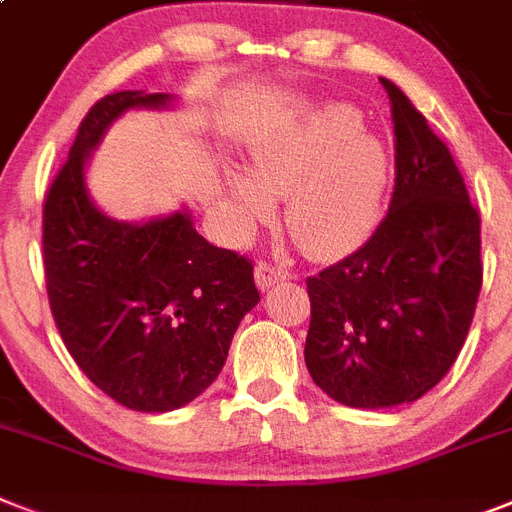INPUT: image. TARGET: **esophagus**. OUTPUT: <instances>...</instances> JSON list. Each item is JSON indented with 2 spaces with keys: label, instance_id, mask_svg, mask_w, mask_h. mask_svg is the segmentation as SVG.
I'll use <instances>...</instances> for the list:
<instances>
[{
  "label": "esophagus",
  "instance_id": "34e87169",
  "mask_svg": "<svg viewBox=\"0 0 512 512\" xmlns=\"http://www.w3.org/2000/svg\"><path fill=\"white\" fill-rule=\"evenodd\" d=\"M286 278H291V273L286 268H281V265H273L268 260H260L255 265V281L263 291L270 289V286H276L278 281H286Z\"/></svg>",
  "mask_w": 512,
  "mask_h": 512
}]
</instances>
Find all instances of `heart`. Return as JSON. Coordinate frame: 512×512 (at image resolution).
<instances>
[{
    "label": "heart",
    "mask_w": 512,
    "mask_h": 512,
    "mask_svg": "<svg viewBox=\"0 0 512 512\" xmlns=\"http://www.w3.org/2000/svg\"><path fill=\"white\" fill-rule=\"evenodd\" d=\"M249 176L231 171V210L239 231L273 216L286 197L283 221L309 257H341L375 231L388 190L390 158L362 130L351 106L330 103L283 122L249 145Z\"/></svg>",
    "instance_id": "1"
}]
</instances>
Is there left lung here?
I'll return each mask as SVG.
<instances>
[{"label":"left lung","instance_id":"left-lung-1","mask_svg":"<svg viewBox=\"0 0 512 512\" xmlns=\"http://www.w3.org/2000/svg\"><path fill=\"white\" fill-rule=\"evenodd\" d=\"M390 98L395 184L367 244L307 278L304 362L317 388L354 409L432 390L458 359L482 291V218L448 145L398 85Z\"/></svg>","mask_w":512,"mask_h":512}]
</instances>
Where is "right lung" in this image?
<instances>
[{
  "mask_svg": "<svg viewBox=\"0 0 512 512\" xmlns=\"http://www.w3.org/2000/svg\"><path fill=\"white\" fill-rule=\"evenodd\" d=\"M169 101L119 90L93 103L44 200L46 294L59 336L96 388L145 414L182 409L213 385L239 322L260 302L252 260L213 247L187 210L119 223L88 197L85 161L106 127Z\"/></svg>",
  "mask_w": 512,
  "mask_h": 512,
  "instance_id": "obj_1",
  "label": "right lung"
}]
</instances>
